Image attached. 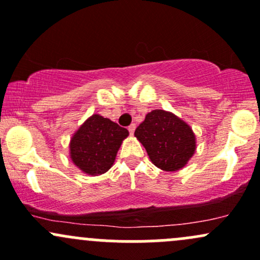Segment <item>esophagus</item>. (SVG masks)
<instances>
[{
  "label": "esophagus",
  "instance_id": "obj_1",
  "mask_svg": "<svg viewBox=\"0 0 260 260\" xmlns=\"http://www.w3.org/2000/svg\"><path fill=\"white\" fill-rule=\"evenodd\" d=\"M135 129H136V125H135V124H131L130 126L127 127V130H129V133L131 134V135H133L134 131H135Z\"/></svg>",
  "mask_w": 260,
  "mask_h": 260
}]
</instances>
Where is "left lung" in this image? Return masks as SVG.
Listing matches in <instances>:
<instances>
[{
  "mask_svg": "<svg viewBox=\"0 0 260 260\" xmlns=\"http://www.w3.org/2000/svg\"><path fill=\"white\" fill-rule=\"evenodd\" d=\"M135 136L151 162L164 171H178L196 151V136L187 122L170 111L156 109L136 127Z\"/></svg>",
  "mask_w": 260,
  "mask_h": 260,
  "instance_id": "left-lung-1",
  "label": "left lung"
}]
</instances>
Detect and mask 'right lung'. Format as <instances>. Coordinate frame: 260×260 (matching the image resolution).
<instances>
[{
    "mask_svg": "<svg viewBox=\"0 0 260 260\" xmlns=\"http://www.w3.org/2000/svg\"><path fill=\"white\" fill-rule=\"evenodd\" d=\"M129 131L116 122L94 114L72 136L69 150L73 164L84 174H105L115 161L116 153Z\"/></svg>",
    "mask_w": 260,
    "mask_h": 260,
    "instance_id": "1",
    "label": "right lung"
}]
</instances>
